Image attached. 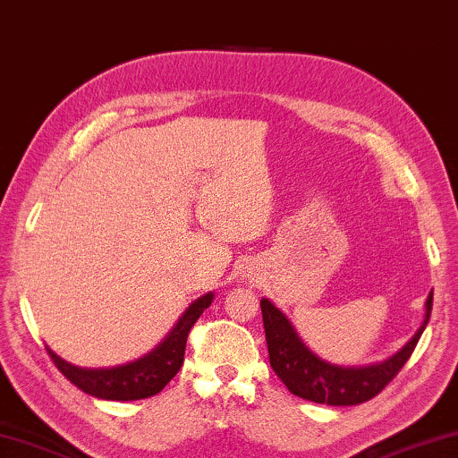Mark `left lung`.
<instances>
[{"label": "left lung", "mask_w": 458, "mask_h": 458, "mask_svg": "<svg viewBox=\"0 0 458 458\" xmlns=\"http://www.w3.org/2000/svg\"><path fill=\"white\" fill-rule=\"evenodd\" d=\"M260 309L270 367L284 382L290 393L318 404L352 406L377 396L404 367V362L411 359L414 346H417L422 330L427 328L430 318L432 290L425 304V320H422L420 328L414 332L409 343L385 362L359 369L336 367V364H330L322 360L320 356H316L298 336L293 322L268 298H262Z\"/></svg>", "instance_id": "1"}]
</instances>
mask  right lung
Wrapping results in <instances>:
<instances>
[{
	"instance_id": "1",
	"label": "right lung",
	"mask_w": 458,
	"mask_h": 458,
	"mask_svg": "<svg viewBox=\"0 0 458 458\" xmlns=\"http://www.w3.org/2000/svg\"><path fill=\"white\" fill-rule=\"evenodd\" d=\"M212 298L214 294L208 293L194 301L180 316L170 335L152 352L134 362L123 364V367L80 369L60 359L49 346H46L47 354L52 356L54 364L64 377L80 390H84L86 394L104 398V401H140V398L154 396L178 374L182 362H184L188 332L212 304Z\"/></svg>"
}]
</instances>
